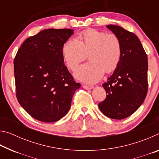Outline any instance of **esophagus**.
<instances>
[{
    "label": "esophagus",
    "mask_w": 159,
    "mask_h": 159,
    "mask_svg": "<svg viewBox=\"0 0 159 159\" xmlns=\"http://www.w3.org/2000/svg\"><path fill=\"white\" fill-rule=\"evenodd\" d=\"M82 87L84 88V89H86V90H91L93 89V86H89V85H83Z\"/></svg>",
    "instance_id": "1"
}]
</instances>
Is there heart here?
Masks as SVG:
<instances>
[{
	"label": "heart",
	"mask_w": 159,
	"mask_h": 159,
	"mask_svg": "<svg viewBox=\"0 0 159 159\" xmlns=\"http://www.w3.org/2000/svg\"><path fill=\"white\" fill-rule=\"evenodd\" d=\"M122 43L114 34L88 29L80 35V40L71 38L62 48V57L66 65L74 70L88 54L90 61L78 67L74 76L87 83L99 81L104 72L110 73L116 69L122 57Z\"/></svg>",
	"instance_id": "obj_1"
}]
</instances>
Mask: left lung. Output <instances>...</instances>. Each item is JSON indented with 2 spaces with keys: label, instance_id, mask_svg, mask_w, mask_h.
<instances>
[{
  "label": "left lung",
  "instance_id": "obj_1",
  "mask_svg": "<svg viewBox=\"0 0 159 159\" xmlns=\"http://www.w3.org/2000/svg\"><path fill=\"white\" fill-rule=\"evenodd\" d=\"M107 27L121 41L122 57L114 74L102 85L107 95L98 106L106 116L120 120L135 112L146 98L147 55L135 34L119 26Z\"/></svg>",
  "mask_w": 159,
  "mask_h": 159
}]
</instances>
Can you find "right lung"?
I'll return each mask as SVG.
<instances>
[{"mask_svg":"<svg viewBox=\"0 0 159 159\" xmlns=\"http://www.w3.org/2000/svg\"><path fill=\"white\" fill-rule=\"evenodd\" d=\"M73 29H48L29 37L14 60L16 96L31 116L51 123L64 117L80 87L64 65V44Z\"/></svg>","mask_w":159,"mask_h":159,"instance_id":"add662e5","label":"right lung"}]
</instances>
